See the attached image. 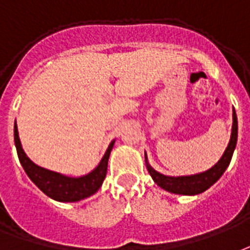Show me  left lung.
<instances>
[{"instance_id": "obj_1", "label": "left lung", "mask_w": 250, "mask_h": 250, "mask_svg": "<svg viewBox=\"0 0 250 250\" xmlns=\"http://www.w3.org/2000/svg\"><path fill=\"white\" fill-rule=\"evenodd\" d=\"M236 143H237V116L233 110V125H232L230 142L224 152L223 158L220 159L219 163H216L210 169L199 173V175H192V176L171 177L164 176L149 166H147V168H148L149 175L152 176L153 182L159 187H162L163 189L172 192V193H179V195H197V193L207 191L212 184H214L221 177V175L225 172L230 163L233 151L236 148Z\"/></svg>"}]
</instances>
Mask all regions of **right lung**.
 <instances>
[{"label":"right lung","instance_id":"1","mask_svg":"<svg viewBox=\"0 0 250 250\" xmlns=\"http://www.w3.org/2000/svg\"><path fill=\"white\" fill-rule=\"evenodd\" d=\"M14 143H16L18 159L27 173V176L30 177L31 182L34 183L45 195L54 200L63 201V203L82 200L84 197L94 195L101 188L102 183L107 175V163H108L110 152L114 146V142H111L104 156L99 163V166L88 175L82 177H67L61 173H57V172L38 167L27 158L26 153L23 152L21 147L17 125H14Z\"/></svg>","mask_w":250,"mask_h":250}]
</instances>
